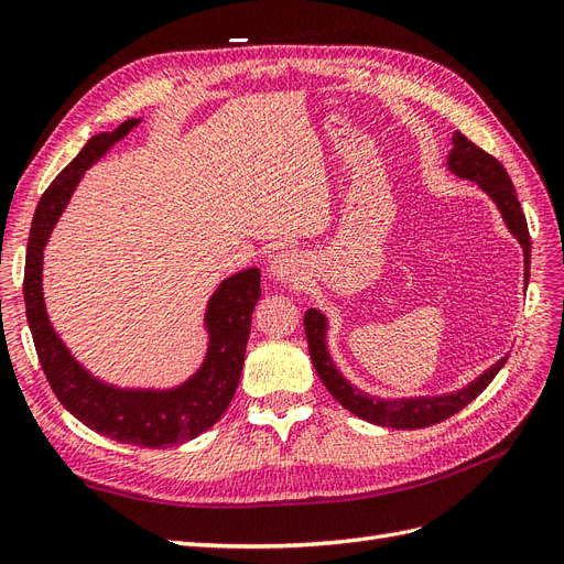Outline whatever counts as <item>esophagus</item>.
Listing matches in <instances>:
<instances>
[{
	"mask_svg": "<svg viewBox=\"0 0 564 564\" xmlns=\"http://www.w3.org/2000/svg\"><path fill=\"white\" fill-rule=\"evenodd\" d=\"M305 259L294 251V249H286V251H280L275 259H272L270 263V275L284 282V284H301L305 280Z\"/></svg>",
	"mask_w": 564,
	"mask_h": 564,
	"instance_id": "34e87169",
	"label": "esophagus"
}]
</instances>
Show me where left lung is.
Returning <instances> with one entry per match:
<instances>
[{
    "label": "left lung",
    "instance_id": "left-lung-1",
    "mask_svg": "<svg viewBox=\"0 0 564 564\" xmlns=\"http://www.w3.org/2000/svg\"><path fill=\"white\" fill-rule=\"evenodd\" d=\"M447 164L452 169V174H456L458 178L475 181L494 202H497L508 230L520 240L524 249V263L529 265V249H532V242H529L527 218L518 202L513 181H510L503 164L497 158H491L482 148H477L460 131L454 133V148L449 152ZM303 324H305V338H308V348H311V360L317 369V377L322 379L324 388H327L332 395L355 416L377 425H388V429H406V431L425 429V425H435L440 421L454 416L468 402H473L477 395H480V392L491 383V379L497 377L499 369L506 365V357H503V360H499L485 373H480V377H477L470 386H466L458 392H452V395L414 398V400H379V398L367 395L362 390L352 388L336 371L332 357L327 352V344H324V332H327V319H324V315L311 308L305 313Z\"/></svg>",
    "mask_w": 564,
    "mask_h": 564
}]
</instances>
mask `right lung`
<instances>
[{
    "label": "right lung",
    "mask_w": 564,
    "mask_h": 564,
    "mask_svg": "<svg viewBox=\"0 0 564 564\" xmlns=\"http://www.w3.org/2000/svg\"><path fill=\"white\" fill-rule=\"evenodd\" d=\"M139 124L127 119L98 133L51 183L32 216L25 256V315L40 365L61 404L91 431L145 449L174 447L202 435L224 416L245 365L251 313L261 296V272L249 268L224 280L207 305L209 352L191 381L174 390H122L100 383L67 352L46 317L42 296V251L84 172Z\"/></svg>",
    "instance_id": "right-lung-1"
}]
</instances>
